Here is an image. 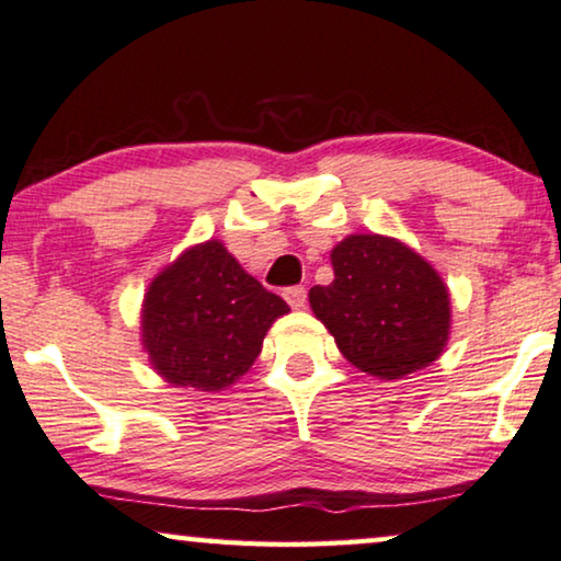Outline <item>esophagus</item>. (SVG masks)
Instances as JSON below:
<instances>
[{"instance_id": "esophagus-1", "label": "esophagus", "mask_w": 561, "mask_h": 561, "mask_svg": "<svg viewBox=\"0 0 561 561\" xmlns=\"http://www.w3.org/2000/svg\"><path fill=\"white\" fill-rule=\"evenodd\" d=\"M282 295H284V299H287V305L291 307V310H302L305 307V299H307L305 287H287Z\"/></svg>"}]
</instances>
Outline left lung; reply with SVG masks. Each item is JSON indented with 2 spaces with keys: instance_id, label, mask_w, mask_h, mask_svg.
Instances as JSON below:
<instances>
[{
  "instance_id": "8db88e82",
  "label": "left lung",
  "mask_w": 561,
  "mask_h": 561,
  "mask_svg": "<svg viewBox=\"0 0 561 561\" xmlns=\"http://www.w3.org/2000/svg\"><path fill=\"white\" fill-rule=\"evenodd\" d=\"M335 279L310 289V307L337 351L368 376L397 381L447 348L449 289L427 259L381 233H353L330 251Z\"/></svg>"
}]
</instances>
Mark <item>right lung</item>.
Wrapping results in <instances>:
<instances>
[{"label":"right lung","instance_id":"right-lung-1","mask_svg":"<svg viewBox=\"0 0 561 561\" xmlns=\"http://www.w3.org/2000/svg\"><path fill=\"white\" fill-rule=\"evenodd\" d=\"M289 307L210 239L149 282L139 333L149 366L170 386L224 391L254 366L264 335Z\"/></svg>","mask_w":561,"mask_h":561}]
</instances>
